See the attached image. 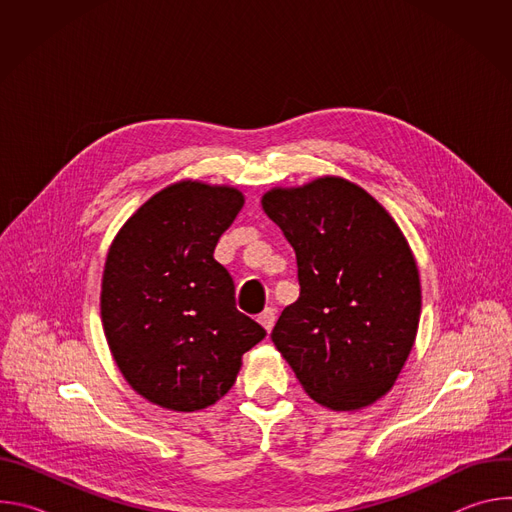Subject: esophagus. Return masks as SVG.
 <instances>
[{
	"label": "esophagus",
	"instance_id": "1",
	"mask_svg": "<svg viewBox=\"0 0 512 512\" xmlns=\"http://www.w3.org/2000/svg\"><path fill=\"white\" fill-rule=\"evenodd\" d=\"M259 322L263 324V328L267 332H271V328L275 326V308H265L261 314H259Z\"/></svg>",
	"mask_w": 512,
	"mask_h": 512
}]
</instances>
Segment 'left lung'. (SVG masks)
<instances>
[{
  "mask_svg": "<svg viewBox=\"0 0 512 512\" xmlns=\"http://www.w3.org/2000/svg\"><path fill=\"white\" fill-rule=\"evenodd\" d=\"M261 204L294 247L300 281L273 344L316 403L334 411L375 403L395 385L419 326L407 239L367 190L336 176L273 188Z\"/></svg>",
  "mask_w": 512,
  "mask_h": 512,
  "instance_id": "obj_1",
  "label": "left lung"
}]
</instances>
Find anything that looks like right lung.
Returning a JSON list of instances; mask_svg holds the SVG:
<instances>
[{"instance_id":"1","label":"right lung","mask_w":512,"mask_h":512,"mask_svg":"<svg viewBox=\"0 0 512 512\" xmlns=\"http://www.w3.org/2000/svg\"><path fill=\"white\" fill-rule=\"evenodd\" d=\"M243 204L237 188L182 180L141 204L109 247L107 344L131 389L164 409L225 397L243 354L267 334L237 310L233 277L214 259Z\"/></svg>"}]
</instances>
